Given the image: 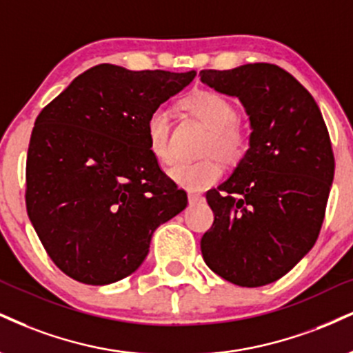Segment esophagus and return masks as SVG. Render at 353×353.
<instances>
[{"label": "esophagus", "mask_w": 353, "mask_h": 353, "mask_svg": "<svg viewBox=\"0 0 353 353\" xmlns=\"http://www.w3.org/2000/svg\"><path fill=\"white\" fill-rule=\"evenodd\" d=\"M188 199H189V203H190V205H194V203H199V202H202V201H203L202 195H201V194H195V192H189Z\"/></svg>", "instance_id": "esophagus-1"}]
</instances>
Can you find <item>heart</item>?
Instances as JSON below:
<instances>
[{"instance_id":"1","label":"heart","mask_w":353,"mask_h":353,"mask_svg":"<svg viewBox=\"0 0 353 353\" xmlns=\"http://www.w3.org/2000/svg\"><path fill=\"white\" fill-rule=\"evenodd\" d=\"M181 107L190 117L210 130L203 154H217L228 164H236L248 151V138L236 126L239 113L235 103L222 93L197 90L181 101ZM146 138L151 154L159 163H171V121L164 108L152 110L146 120ZM223 168L217 158H205L197 163H177L168 171L169 179L181 189L199 192L220 181Z\"/></svg>"}]
</instances>
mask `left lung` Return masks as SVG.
<instances>
[{"mask_svg": "<svg viewBox=\"0 0 353 353\" xmlns=\"http://www.w3.org/2000/svg\"><path fill=\"white\" fill-rule=\"evenodd\" d=\"M201 82L236 97L250 117V148L207 192L214 225L201 250L215 274L246 288L279 279L319 236L334 181L329 131L312 95L273 63L201 70Z\"/></svg>", "mask_w": 353, "mask_h": 353, "instance_id": "obj_1", "label": "left lung"}]
</instances>
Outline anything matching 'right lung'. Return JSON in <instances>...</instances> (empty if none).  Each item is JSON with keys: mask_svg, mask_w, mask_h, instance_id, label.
<instances>
[{"mask_svg": "<svg viewBox=\"0 0 353 353\" xmlns=\"http://www.w3.org/2000/svg\"><path fill=\"white\" fill-rule=\"evenodd\" d=\"M195 74L100 63L36 118L28 215L50 260L75 281L103 286L134 273L156 228L188 207L151 154L146 120Z\"/></svg>", "mask_w": 353, "mask_h": 353, "instance_id": "obj_1", "label": "right lung"}]
</instances>
